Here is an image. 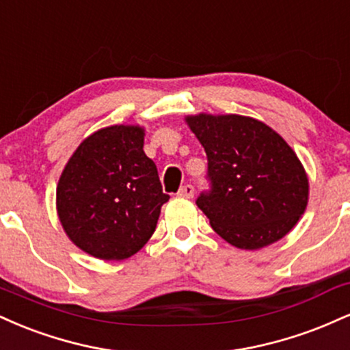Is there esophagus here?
Wrapping results in <instances>:
<instances>
[{"instance_id": "esophagus-1", "label": "esophagus", "mask_w": 350, "mask_h": 350, "mask_svg": "<svg viewBox=\"0 0 350 350\" xmlns=\"http://www.w3.org/2000/svg\"><path fill=\"white\" fill-rule=\"evenodd\" d=\"M178 194L180 198H192L194 196V186L192 184H184V186H180Z\"/></svg>"}]
</instances>
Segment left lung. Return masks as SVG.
<instances>
[{
  "mask_svg": "<svg viewBox=\"0 0 350 350\" xmlns=\"http://www.w3.org/2000/svg\"><path fill=\"white\" fill-rule=\"evenodd\" d=\"M207 154L208 189L196 200L214 230L243 250L283 239L308 204L298 156L270 126L242 115L187 116Z\"/></svg>",
  "mask_w": 350,
  "mask_h": 350,
  "instance_id": "8db88e82",
  "label": "left lung"
}]
</instances>
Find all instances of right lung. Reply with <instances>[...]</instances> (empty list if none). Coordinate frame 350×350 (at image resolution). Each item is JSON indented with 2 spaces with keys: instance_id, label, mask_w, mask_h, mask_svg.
I'll use <instances>...</instances> for the list:
<instances>
[{
  "instance_id": "obj_1",
  "label": "right lung",
  "mask_w": 350,
  "mask_h": 350,
  "mask_svg": "<svg viewBox=\"0 0 350 350\" xmlns=\"http://www.w3.org/2000/svg\"><path fill=\"white\" fill-rule=\"evenodd\" d=\"M139 126L95 131L80 143L57 186V214L69 239L100 260L142 250L158 224L164 194L158 170L143 151Z\"/></svg>"
}]
</instances>
